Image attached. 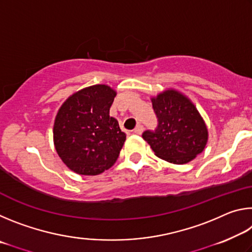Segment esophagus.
I'll return each instance as SVG.
<instances>
[{"instance_id": "esophagus-1", "label": "esophagus", "mask_w": 252, "mask_h": 252, "mask_svg": "<svg viewBox=\"0 0 252 252\" xmlns=\"http://www.w3.org/2000/svg\"><path fill=\"white\" fill-rule=\"evenodd\" d=\"M133 132H134L135 134H141L142 132H143V126H141V125H138V126H136L134 127Z\"/></svg>"}]
</instances>
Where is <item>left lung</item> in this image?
I'll return each instance as SVG.
<instances>
[{
    "label": "left lung",
    "instance_id": "1",
    "mask_svg": "<svg viewBox=\"0 0 252 252\" xmlns=\"http://www.w3.org/2000/svg\"><path fill=\"white\" fill-rule=\"evenodd\" d=\"M158 125L143 132L155 155L173 164H185L200 155L208 142V127L193 102L176 89L151 97Z\"/></svg>",
    "mask_w": 252,
    "mask_h": 252
}]
</instances>
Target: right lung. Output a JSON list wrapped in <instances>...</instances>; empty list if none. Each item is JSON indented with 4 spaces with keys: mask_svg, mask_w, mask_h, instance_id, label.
Instances as JSON below:
<instances>
[{
    "mask_svg": "<svg viewBox=\"0 0 252 252\" xmlns=\"http://www.w3.org/2000/svg\"><path fill=\"white\" fill-rule=\"evenodd\" d=\"M116 90L95 84L73 93L59 109L53 142L67 168L81 176H96L116 163L126 135L110 117Z\"/></svg>",
    "mask_w": 252,
    "mask_h": 252,
    "instance_id": "add662e5",
    "label": "right lung"
}]
</instances>
